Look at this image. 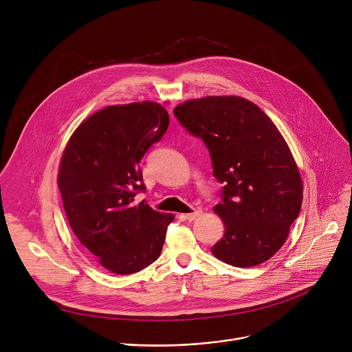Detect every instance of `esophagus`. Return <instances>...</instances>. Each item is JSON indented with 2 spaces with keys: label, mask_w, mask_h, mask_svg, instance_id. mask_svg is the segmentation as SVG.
<instances>
[{
  "label": "esophagus",
  "mask_w": 352,
  "mask_h": 352,
  "mask_svg": "<svg viewBox=\"0 0 352 352\" xmlns=\"http://www.w3.org/2000/svg\"><path fill=\"white\" fill-rule=\"evenodd\" d=\"M201 214H202V210H201V209H197V210H194V212H191V213L184 214V219L188 220V221H192V220L198 219Z\"/></svg>",
  "instance_id": "1"
}]
</instances>
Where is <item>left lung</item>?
<instances>
[{"label": "left lung", "instance_id": "8db88e82", "mask_svg": "<svg viewBox=\"0 0 352 352\" xmlns=\"http://www.w3.org/2000/svg\"><path fill=\"white\" fill-rule=\"evenodd\" d=\"M173 114L204 140L213 175L224 184L213 210L226 230L213 256L234 267L267 261L285 243L302 202L300 172L280 132L239 96L187 100Z\"/></svg>", "mask_w": 352, "mask_h": 352}]
</instances>
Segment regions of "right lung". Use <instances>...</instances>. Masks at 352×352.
<instances>
[{"instance_id":"right-lung-1","label":"right lung","mask_w":352,"mask_h":352,"mask_svg":"<svg viewBox=\"0 0 352 352\" xmlns=\"http://www.w3.org/2000/svg\"><path fill=\"white\" fill-rule=\"evenodd\" d=\"M168 126L169 114L158 103L110 106L87 118L63 153L58 186L72 230L114 274L154 263L175 217L135 201L146 190L140 161Z\"/></svg>"}]
</instances>
